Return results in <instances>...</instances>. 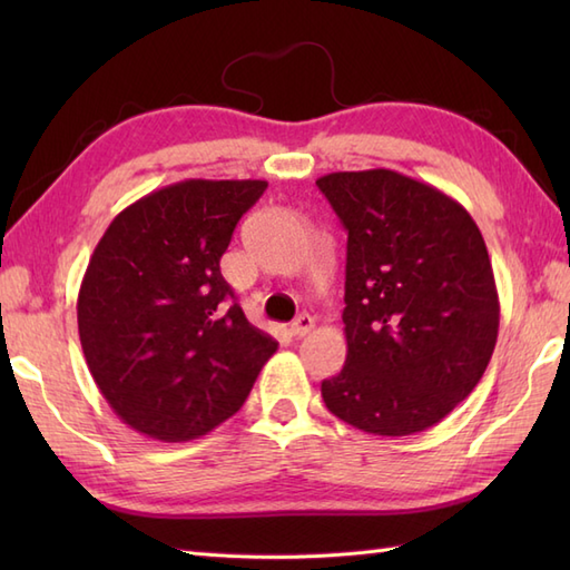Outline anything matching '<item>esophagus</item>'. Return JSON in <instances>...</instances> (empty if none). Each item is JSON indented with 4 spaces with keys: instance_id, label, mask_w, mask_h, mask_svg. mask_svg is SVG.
<instances>
[{
    "instance_id": "esophagus-1",
    "label": "esophagus",
    "mask_w": 570,
    "mask_h": 570,
    "mask_svg": "<svg viewBox=\"0 0 570 570\" xmlns=\"http://www.w3.org/2000/svg\"><path fill=\"white\" fill-rule=\"evenodd\" d=\"M292 335H296V337H304V335H308L311 331H313V318L308 316V313H301V316L292 323Z\"/></svg>"
}]
</instances>
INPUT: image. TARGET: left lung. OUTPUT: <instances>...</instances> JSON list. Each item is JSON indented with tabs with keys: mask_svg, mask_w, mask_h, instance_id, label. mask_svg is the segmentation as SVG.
I'll list each match as a JSON object with an SVG mask.
<instances>
[{
	"mask_svg": "<svg viewBox=\"0 0 570 570\" xmlns=\"http://www.w3.org/2000/svg\"><path fill=\"white\" fill-rule=\"evenodd\" d=\"M316 186L347 229V357L323 402L374 435L426 431L475 390L498 343L485 239L458 200L390 168Z\"/></svg>",
	"mask_w": 570,
	"mask_h": 570,
	"instance_id": "left-lung-1",
	"label": "left lung"
}]
</instances>
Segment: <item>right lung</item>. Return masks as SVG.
Masks as SVG:
<instances>
[{"instance_id": "obj_1", "label": "right lung", "mask_w": 570, "mask_h": 570, "mask_svg": "<svg viewBox=\"0 0 570 570\" xmlns=\"http://www.w3.org/2000/svg\"><path fill=\"white\" fill-rule=\"evenodd\" d=\"M264 190L266 180H180L131 203L92 252L78 294L82 353L115 414L149 439L220 426L276 353L220 274Z\"/></svg>"}]
</instances>
